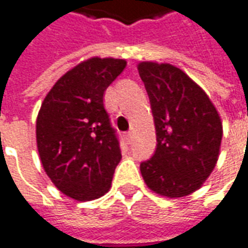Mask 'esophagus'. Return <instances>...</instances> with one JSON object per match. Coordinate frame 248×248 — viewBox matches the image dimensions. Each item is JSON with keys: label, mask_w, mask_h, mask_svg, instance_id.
<instances>
[{"label": "esophagus", "mask_w": 248, "mask_h": 248, "mask_svg": "<svg viewBox=\"0 0 248 248\" xmlns=\"http://www.w3.org/2000/svg\"><path fill=\"white\" fill-rule=\"evenodd\" d=\"M125 139H127L128 143H131V140H132V132L131 131H128L127 134H125Z\"/></svg>", "instance_id": "obj_1"}]
</instances>
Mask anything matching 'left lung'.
<instances>
[{
  "label": "left lung",
  "mask_w": 248,
  "mask_h": 248,
  "mask_svg": "<svg viewBox=\"0 0 248 248\" xmlns=\"http://www.w3.org/2000/svg\"><path fill=\"white\" fill-rule=\"evenodd\" d=\"M151 104L156 148L140 163L147 186L160 196L197 190L216 166L223 127L216 108L197 83L171 64L139 63Z\"/></svg>",
  "instance_id": "8db88e82"
}]
</instances>
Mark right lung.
<instances>
[{
    "label": "right lung",
    "mask_w": 248,
    "mask_h": 248,
    "mask_svg": "<svg viewBox=\"0 0 248 248\" xmlns=\"http://www.w3.org/2000/svg\"><path fill=\"white\" fill-rule=\"evenodd\" d=\"M127 62L92 58L49 90L36 121L42 165L54 185L78 201L109 190L121 159L119 135L104 107V92Z\"/></svg>",
    "instance_id": "right-lung-1"
}]
</instances>
